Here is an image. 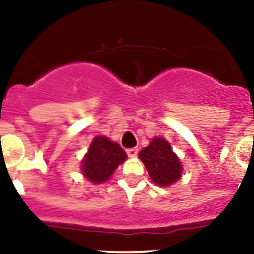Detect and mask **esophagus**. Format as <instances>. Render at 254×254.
<instances>
[{
	"instance_id": "esophagus-1",
	"label": "esophagus",
	"mask_w": 254,
	"mask_h": 254,
	"mask_svg": "<svg viewBox=\"0 0 254 254\" xmlns=\"http://www.w3.org/2000/svg\"><path fill=\"white\" fill-rule=\"evenodd\" d=\"M137 152H139V151H137V148H129V150H127V153L129 157H136Z\"/></svg>"
}]
</instances>
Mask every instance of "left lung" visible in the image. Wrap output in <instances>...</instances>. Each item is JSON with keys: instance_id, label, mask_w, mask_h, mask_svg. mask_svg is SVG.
Segmentation results:
<instances>
[{"instance_id": "1", "label": "left lung", "mask_w": 254, "mask_h": 254, "mask_svg": "<svg viewBox=\"0 0 254 254\" xmlns=\"http://www.w3.org/2000/svg\"><path fill=\"white\" fill-rule=\"evenodd\" d=\"M139 157L157 186L170 187L182 177L181 161L163 137H153L150 145L140 151Z\"/></svg>"}]
</instances>
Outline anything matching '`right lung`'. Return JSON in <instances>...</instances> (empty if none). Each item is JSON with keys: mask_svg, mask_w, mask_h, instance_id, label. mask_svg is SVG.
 Instances as JSON below:
<instances>
[{"mask_svg": "<svg viewBox=\"0 0 254 254\" xmlns=\"http://www.w3.org/2000/svg\"><path fill=\"white\" fill-rule=\"evenodd\" d=\"M127 157L119 143L106 136H96L81 162L82 175L92 183H103L111 178Z\"/></svg>", "mask_w": 254, "mask_h": 254, "instance_id": "add662e5", "label": "right lung"}]
</instances>
